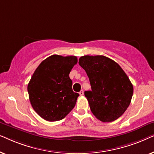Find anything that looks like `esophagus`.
<instances>
[{
	"instance_id": "esophagus-1",
	"label": "esophagus",
	"mask_w": 154,
	"mask_h": 154,
	"mask_svg": "<svg viewBox=\"0 0 154 154\" xmlns=\"http://www.w3.org/2000/svg\"><path fill=\"white\" fill-rule=\"evenodd\" d=\"M79 94H80V95H81V96H83V94H84V92H83V90H81V91H80V92H79Z\"/></svg>"
}]
</instances>
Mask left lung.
Wrapping results in <instances>:
<instances>
[{"mask_svg": "<svg viewBox=\"0 0 154 154\" xmlns=\"http://www.w3.org/2000/svg\"><path fill=\"white\" fill-rule=\"evenodd\" d=\"M79 64L89 78L91 91L85 96L90 110L102 122H112L129 106L133 86L119 64L103 55L81 57Z\"/></svg>", "mask_w": 154, "mask_h": 154, "instance_id": "8db88e82", "label": "left lung"}]
</instances>
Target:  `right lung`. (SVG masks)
Listing matches in <instances>:
<instances>
[{
	"label": "right lung",
	"mask_w": 154,
	"mask_h": 154,
	"mask_svg": "<svg viewBox=\"0 0 154 154\" xmlns=\"http://www.w3.org/2000/svg\"><path fill=\"white\" fill-rule=\"evenodd\" d=\"M75 56L53 54L37 67L28 84L29 100L34 111L48 121L64 119L74 108L79 93L72 90L69 78L76 64Z\"/></svg>",
	"instance_id": "1"
}]
</instances>
